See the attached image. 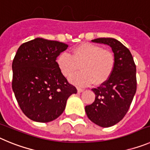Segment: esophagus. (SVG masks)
<instances>
[{"mask_svg":"<svg viewBox=\"0 0 150 150\" xmlns=\"http://www.w3.org/2000/svg\"><path fill=\"white\" fill-rule=\"evenodd\" d=\"M76 89H77V92H78V93H81L82 91H83V88H79V87H77V88H76Z\"/></svg>","mask_w":150,"mask_h":150,"instance_id":"1","label":"esophagus"}]
</instances>
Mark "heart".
<instances>
[{
	"label": "heart",
	"mask_w": 150,
	"mask_h": 150,
	"mask_svg": "<svg viewBox=\"0 0 150 150\" xmlns=\"http://www.w3.org/2000/svg\"><path fill=\"white\" fill-rule=\"evenodd\" d=\"M57 64L61 73L66 77L79 69L81 71L70 78L73 84L86 86L104 83L109 79L115 64L113 54L99 45L83 43L76 46L71 54L64 52L58 58Z\"/></svg>",
	"instance_id": "obj_1"
}]
</instances>
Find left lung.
Wrapping results in <instances>:
<instances>
[{
	"label": "left lung",
	"instance_id": "left-lung-1",
	"mask_svg": "<svg viewBox=\"0 0 150 150\" xmlns=\"http://www.w3.org/2000/svg\"><path fill=\"white\" fill-rule=\"evenodd\" d=\"M94 43L109 45L114 53V68L107 81L97 88L95 101L85 107L88 118L103 128L122 120L132 104L136 90V65L131 52L114 38H98Z\"/></svg>",
	"mask_w": 150,
	"mask_h": 150
}]
</instances>
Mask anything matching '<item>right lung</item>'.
Returning a JSON list of instances; mask_svg holds the SVG:
<instances>
[{"mask_svg": "<svg viewBox=\"0 0 150 150\" xmlns=\"http://www.w3.org/2000/svg\"><path fill=\"white\" fill-rule=\"evenodd\" d=\"M68 45L36 38L24 43L13 61L12 88L23 113L33 121L49 122L65 109L77 90L67 82L56 59Z\"/></svg>", "mask_w": 150, "mask_h": 150, "instance_id": "add662e5", "label": "right lung"}]
</instances>
